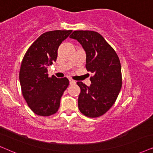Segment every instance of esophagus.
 I'll use <instances>...</instances> for the list:
<instances>
[{"mask_svg":"<svg viewBox=\"0 0 153 153\" xmlns=\"http://www.w3.org/2000/svg\"><path fill=\"white\" fill-rule=\"evenodd\" d=\"M69 82H70V85H74L76 83V82L75 80H72V79H69Z\"/></svg>","mask_w":153,"mask_h":153,"instance_id":"obj_1","label":"esophagus"}]
</instances>
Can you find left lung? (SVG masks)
<instances>
[{
  "mask_svg": "<svg viewBox=\"0 0 153 153\" xmlns=\"http://www.w3.org/2000/svg\"><path fill=\"white\" fill-rule=\"evenodd\" d=\"M80 42L86 53V68L93 73L91 85L82 82L78 108L83 115L97 117L105 114L115 103L122 87L121 64L113 48L101 34L92 30H75L70 36Z\"/></svg>",
  "mask_w": 153,
  "mask_h": 153,
  "instance_id": "obj_1",
  "label": "left lung"
}]
</instances>
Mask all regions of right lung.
<instances>
[{
	"label": "right lung",
	"mask_w": 153,
	"mask_h": 153,
	"mask_svg": "<svg viewBox=\"0 0 153 153\" xmlns=\"http://www.w3.org/2000/svg\"><path fill=\"white\" fill-rule=\"evenodd\" d=\"M72 30L44 33L28 49L22 60L19 81L23 97L36 115L50 116L56 113L61 97L69 85L66 78H49L48 68L57 58L58 48Z\"/></svg>",
	"instance_id": "right-lung-1"
}]
</instances>
